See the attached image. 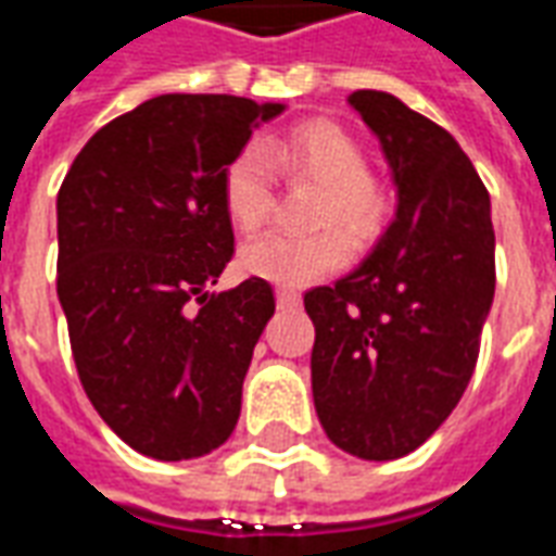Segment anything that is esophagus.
<instances>
[{
	"label": "esophagus",
	"instance_id": "1",
	"mask_svg": "<svg viewBox=\"0 0 556 556\" xmlns=\"http://www.w3.org/2000/svg\"><path fill=\"white\" fill-rule=\"evenodd\" d=\"M277 303L282 309H291V306H298L301 303V294L291 289H277Z\"/></svg>",
	"mask_w": 556,
	"mask_h": 556
}]
</instances>
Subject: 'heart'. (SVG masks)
I'll return each mask as SVG.
<instances>
[{"instance_id":"1","label":"heart","mask_w":556,"mask_h":556,"mask_svg":"<svg viewBox=\"0 0 556 556\" xmlns=\"http://www.w3.org/2000/svg\"><path fill=\"white\" fill-rule=\"evenodd\" d=\"M274 163L309 175L327 187L321 223H339L351 238L366 241L381 226V199L369 184V163L357 142L327 122L294 127L286 137L241 148L223 175V202L231 223L258 229L274 207ZM351 243L339 229L318 235L265 231L243 243L241 267L250 277L301 289L349 265Z\"/></svg>"}]
</instances>
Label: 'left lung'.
<instances>
[{
  "label": "left lung",
  "instance_id": "left-lung-1",
  "mask_svg": "<svg viewBox=\"0 0 556 556\" xmlns=\"http://www.w3.org/2000/svg\"><path fill=\"white\" fill-rule=\"evenodd\" d=\"M349 106L381 142L396 217L333 286L306 291L313 399L339 450L390 462L426 443L465 393L494 301L491 199L443 127L387 91Z\"/></svg>",
  "mask_w": 556,
  "mask_h": 556
}]
</instances>
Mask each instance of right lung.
<instances>
[{
  "mask_svg": "<svg viewBox=\"0 0 556 556\" xmlns=\"http://www.w3.org/2000/svg\"><path fill=\"white\" fill-rule=\"evenodd\" d=\"M286 103L160 94L83 146L59 199V303L103 422L157 462L229 441L253 349L277 309L250 277L211 291L235 253L223 175Z\"/></svg>",
  "mask_w": 556,
  "mask_h": 556,
  "instance_id": "obj_1",
  "label": "right lung"
}]
</instances>
